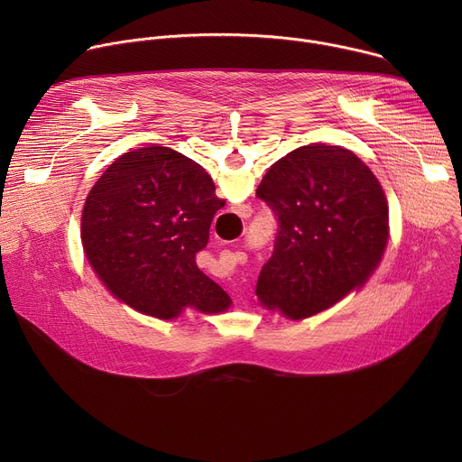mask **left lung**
<instances>
[{"instance_id":"8db88e82","label":"left lung","mask_w":462,"mask_h":462,"mask_svg":"<svg viewBox=\"0 0 462 462\" xmlns=\"http://www.w3.org/2000/svg\"><path fill=\"white\" fill-rule=\"evenodd\" d=\"M255 195L278 217L255 287L263 307L289 319L314 316L360 289L382 261L387 199L353 152L301 146L271 166Z\"/></svg>"}]
</instances>
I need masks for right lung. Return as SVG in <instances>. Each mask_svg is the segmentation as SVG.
<instances>
[{"label": "right lung", "instance_id": "right-lung-1", "mask_svg": "<svg viewBox=\"0 0 462 462\" xmlns=\"http://www.w3.org/2000/svg\"><path fill=\"white\" fill-rule=\"evenodd\" d=\"M223 207L201 164L155 144L127 152L88 195L84 252L109 292L139 312L161 319L184 307L225 312L230 296L195 263Z\"/></svg>", "mask_w": 462, "mask_h": 462}]
</instances>
